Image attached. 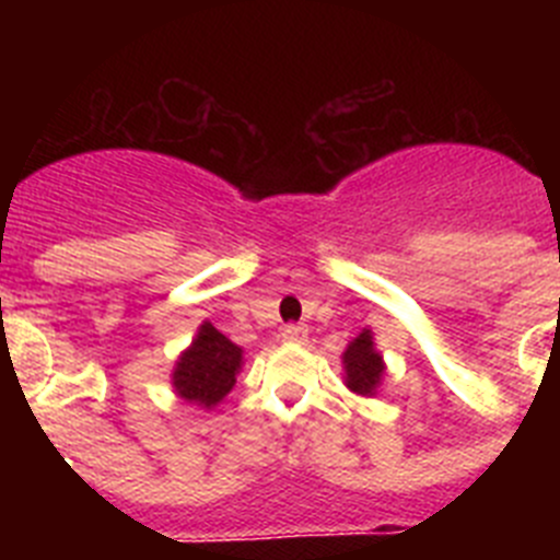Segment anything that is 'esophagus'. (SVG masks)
I'll return each mask as SVG.
<instances>
[{
    "label": "esophagus",
    "instance_id": "34e87169",
    "mask_svg": "<svg viewBox=\"0 0 560 560\" xmlns=\"http://www.w3.org/2000/svg\"><path fill=\"white\" fill-rule=\"evenodd\" d=\"M280 339L289 341V345H303V341L308 339V328H305V325H285V328L280 330Z\"/></svg>",
    "mask_w": 560,
    "mask_h": 560
}]
</instances>
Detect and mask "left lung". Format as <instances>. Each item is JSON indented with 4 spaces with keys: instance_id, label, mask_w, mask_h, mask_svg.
I'll list each match as a JSON object with an SVG mask.
<instances>
[{
    "instance_id": "1",
    "label": "left lung",
    "mask_w": 560,
    "mask_h": 560,
    "mask_svg": "<svg viewBox=\"0 0 560 560\" xmlns=\"http://www.w3.org/2000/svg\"><path fill=\"white\" fill-rule=\"evenodd\" d=\"M341 370H345V387L361 398H373L384 384L387 364L384 355L375 348L373 330L364 328L353 341H350L345 353H341Z\"/></svg>"
}]
</instances>
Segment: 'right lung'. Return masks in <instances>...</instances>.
I'll list each match as a JSON object with an SVG mask.
<instances>
[{
	"label": "right lung",
	"mask_w": 560,
	"mask_h": 560,
	"mask_svg": "<svg viewBox=\"0 0 560 560\" xmlns=\"http://www.w3.org/2000/svg\"><path fill=\"white\" fill-rule=\"evenodd\" d=\"M241 368L244 348H237L212 323H201L190 345L173 364V393L192 407L215 409L232 393Z\"/></svg>",
	"instance_id": "obj_1"
}]
</instances>
